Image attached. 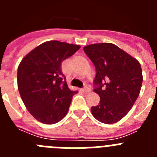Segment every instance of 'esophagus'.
<instances>
[{
  "label": "esophagus",
  "mask_w": 157,
  "mask_h": 157,
  "mask_svg": "<svg viewBox=\"0 0 157 157\" xmlns=\"http://www.w3.org/2000/svg\"><path fill=\"white\" fill-rule=\"evenodd\" d=\"M83 90L85 91V92H90V90H91L90 86H86L84 87V89H83Z\"/></svg>",
  "instance_id": "1"
}]
</instances>
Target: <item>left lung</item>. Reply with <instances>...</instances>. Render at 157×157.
Listing matches in <instances>:
<instances>
[{
  "label": "left lung",
  "instance_id": "left-lung-1",
  "mask_svg": "<svg viewBox=\"0 0 157 157\" xmlns=\"http://www.w3.org/2000/svg\"><path fill=\"white\" fill-rule=\"evenodd\" d=\"M96 68L94 92L100 103L91 108L96 120L112 124L122 120L138 98L143 81L139 62L112 43L83 48Z\"/></svg>",
  "mask_w": 157,
  "mask_h": 157
}]
</instances>
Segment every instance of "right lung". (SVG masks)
I'll use <instances>...</instances> for the list:
<instances>
[{
  "mask_svg": "<svg viewBox=\"0 0 157 157\" xmlns=\"http://www.w3.org/2000/svg\"><path fill=\"white\" fill-rule=\"evenodd\" d=\"M80 48L58 41L44 42L25 56L18 67V89L25 106L36 120L54 124L68 112L78 91L67 86L61 63Z\"/></svg>",
  "mask_w": 157,
  "mask_h": 157,
  "instance_id": "1",
  "label": "right lung"
}]
</instances>
